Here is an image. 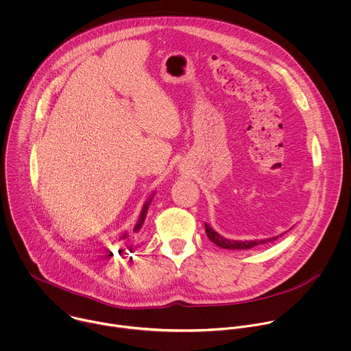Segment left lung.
<instances>
[{
  "label": "left lung",
  "instance_id": "8db88e82",
  "mask_svg": "<svg viewBox=\"0 0 351 351\" xmlns=\"http://www.w3.org/2000/svg\"><path fill=\"white\" fill-rule=\"evenodd\" d=\"M205 231H206V235L208 238L215 243L221 249H231V250H247V249H253L258 245H264V243H268V242H274L276 241L279 237H282L283 234L278 235V237H274V238H267V239H256V241H231V239H227L224 237H221L219 232H216L209 224L205 223ZM286 234V232H285Z\"/></svg>",
  "mask_w": 351,
  "mask_h": 351
}]
</instances>
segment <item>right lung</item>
<instances>
[{
    "instance_id": "obj_1",
    "label": "right lung",
    "mask_w": 351,
    "mask_h": 351,
    "mask_svg": "<svg viewBox=\"0 0 351 351\" xmlns=\"http://www.w3.org/2000/svg\"><path fill=\"white\" fill-rule=\"evenodd\" d=\"M154 194H156V193H153V194L149 197V199L145 202V205H143V208H142V210H141L139 219H138V221H136V224H135V227H134V232H135V234L141 231V228H142V226H143V223H145V219H146V215H147V209H149V206H150V204H152V199H153ZM127 238H128V234H127V232H123L121 235L117 237V242H125ZM130 249H131V246H130ZM120 252H121V250H119V253H120ZM131 253H132V252H131Z\"/></svg>"
}]
</instances>
